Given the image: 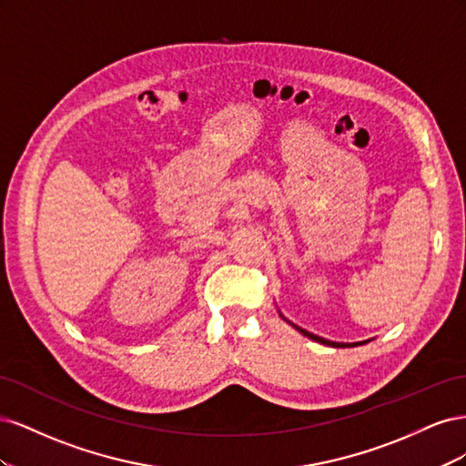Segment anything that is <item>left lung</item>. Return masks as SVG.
<instances>
[{
    "instance_id": "8db88e82",
    "label": "left lung",
    "mask_w": 466,
    "mask_h": 466,
    "mask_svg": "<svg viewBox=\"0 0 466 466\" xmlns=\"http://www.w3.org/2000/svg\"><path fill=\"white\" fill-rule=\"evenodd\" d=\"M295 327V324H293ZM298 329L301 334H305V336H309V338H313L315 342H320V344H327V346H332V348H350V346H358V342L356 344H340V342H330V340H324V338H320V336H315V334H311V332H307V330H303V329H299V327H295Z\"/></svg>"
}]
</instances>
